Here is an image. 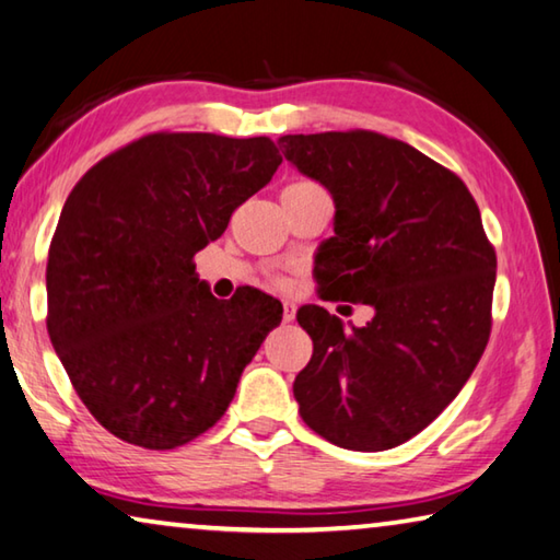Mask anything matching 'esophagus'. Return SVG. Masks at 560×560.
I'll return each mask as SVG.
<instances>
[{
    "mask_svg": "<svg viewBox=\"0 0 560 560\" xmlns=\"http://www.w3.org/2000/svg\"><path fill=\"white\" fill-rule=\"evenodd\" d=\"M295 312H298V307L292 305V302H282V322L295 319Z\"/></svg>",
    "mask_w": 560,
    "mask_h": 560,
    "instance_id": "esophagus-1",
    "label": "esophagus"
}]
</instances>
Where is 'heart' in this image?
<instances>
[{
    "instance_id": "heart-1",
    "label": "heart",
    "mask_w": 560,
    "mask_h": 560,
    "mask_svg": "<svg viewBox=\"0 0 560 560\" xmlns=\"http://www.w3.org/2000/svg\"><path fill=\"white\" fill-rule=\"evenodd\" d=\"M305 186H317V184H312V182H295V184L285 186V189H305ZM278 285H285V280H278Z\"/></svg>"
}]
</instances>
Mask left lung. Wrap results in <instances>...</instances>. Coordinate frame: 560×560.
<instances>
[{
  "label": "left lung",
  "mask_w": 560,
  "mask_h": 560,
  "mask_svg": "<svg viewBox=\"0 0 560 560\" xmlns=\"http://www.w3.org/2000/svg\"><path fill=\"white\" fill-rule=\"evenodd\" d=\"M278 144L335 199V235L317 253L322 300L374 310L366 327L345 329L325 307H300L315 345L292 386L300 416L339 447L390 450L453 404L485 354L497 255L482 215L457 174L394 137Z\"/></svg>",
  "instance_id": "8db88e82"
}]
</instances>
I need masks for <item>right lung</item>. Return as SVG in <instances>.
<instances>
[{"label":"right lung","mask_w":560,"mask_h":560,"mask_svg":"<svg viewBox=\"0 0 560 560\" xmlns=\"http://www.w3.org/2000/svg\"><path fill=\"white\" fill-rule=\"evenodd\" d=\"M280 162L268 137L152 132L68 194L46 327L78 398L115 438L174 450L206 433L280 325L278 300L255 288L215 300L194 265Z\"/></svg>","instance_id":"right-lung-1"}]
</instances>
